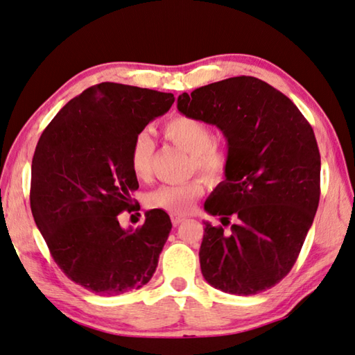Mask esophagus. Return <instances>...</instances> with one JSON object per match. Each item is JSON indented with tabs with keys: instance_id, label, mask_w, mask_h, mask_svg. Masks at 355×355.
I'll list each match as a JSON object with an SVG mask.
<instances>
[{
	"instance_id": "esophagus-1",
	"label": "esophagus",
	"mask_w": 355,
	"mask_h": 355,
	"mask_svg": "<svg viewBox=\"0 0 355 355\" xmlns=\"http://www.w3.org/2000/svg\"><path fill=\"white\" fill-rule=\"evenodd\" d=\"M184 217H179V216H171V222H173V226H179L182 222H184Z\"/></svg>"
}]
</instances>
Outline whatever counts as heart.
Returning a JSON list of instances; mask_svg holds the SVG:
<instances>
[{
    "label": "heart",
    "mask_w": 355,
    "mask_h": 355,
    "mask_svg": "<svg viewBox=\"0 0 355 355\" xmlns=\"http://www.w3.org/2000/svg\"><path fill=\"white\" fill-rule=\"evenodd\" d=\"M164 135L171 143L187 150L191 159V170L205 174L209 179L222 178L228 165L225 149L212 143V129L193 116L178 114L168 119L164 125ZM154 139L148 130L138 132L133 137L129 149V165L138 181H148L150 176V162L154 155ZM205 193L201 179H191L178 185H160L146 195V206L160 209L174 216L187 214L193 202Z\"/></svg>",
    "instance_id": "b5f03b06"
}]
</instances>
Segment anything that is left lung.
I'll use <instances>...</instances> for the list:
<instances>
[{"instance_id": "8db88e82", "label": "left lung", "mask_w": 355, "mask_h": 355, "mask_svg": "<svg viewBox=\"0 0 355 355\" xmlns=\"http://www.w3.org/2000/svg\"><path fill=\"white\" fill-rule=\"evenodd\" d=\"M178 110L217 125L228 165L205 211L202 277L236 295L266 291L289 274L319 205L321 155L309 121L289 98L254 77H232L178 97Z\"/></svg>"}]
</instances>
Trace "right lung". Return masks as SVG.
I'll list each match as a JSON object with an SVG mask.
<instances>
[{
  "mask_svg": "<svg viewBox=\"0 0 355 355\" xmlns=\"http://www.w3.org/2000/svg\"><path fill=\"white\" fill-rule=\"evenodd\" d=\"M173 102L171 92L105 81L69 101L39 138L31 165L34 222L60 269L91 293L118 295L154 275L170 216L153 209L137 230L121 228L118 217L138 207L132 139Z\"/></svg>",
  "mask_w": 355,
  "mask_h": 355,
  "instance_id": "1",
  "label": "right lung"
}]
</instances>
